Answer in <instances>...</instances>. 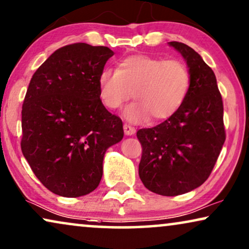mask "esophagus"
Listing matches in <instances>:
<instances>
[{
	"label": "esophagus",
	"instance_id": "esophagus-1",
	"mask_svg": "<svg viewBox=\"0 0 249 249\" xmlns=\"http://www.w3.org/2000/svg\"><path fill=\"white\" fill-rule=\"evenodd\" d=\"M124 133H125V135H127V137H130V135H134L135 134V128L132 127L131 125L124 124Z\"/></svg>",
	"mask_w": 249,
	"mask_h": 249
}]
</instances>
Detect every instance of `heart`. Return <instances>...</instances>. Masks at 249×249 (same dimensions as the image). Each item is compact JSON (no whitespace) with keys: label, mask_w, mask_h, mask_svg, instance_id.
Masks as SVG:
<instances>
[{"label":"heart","mask_w":249,"mask_h":249,"mask_svg":"<svg viewBox=\"0 0 249 249\" xmlns=\"http://www.w3.org/2000/svg\"><path fill=\"white\" fill-rule=\"evenodd\" d=\"M190 74L178 60L134 54L122 59L116 71L105 69L98 78L99 95L106 107L116 110L133 98L125 118L132 123L161 122L178 111L187 98Z\"/></svg>","instance_id":"heart-1"}]
</instances>
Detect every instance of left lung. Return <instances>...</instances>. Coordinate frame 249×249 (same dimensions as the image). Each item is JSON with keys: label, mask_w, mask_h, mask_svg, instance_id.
<instances>
[{"label": "left lung", "mask_w": 249, "mask_h": 249, "mask_svg": "<svg viewBox=\"0 0 249 249\" xmlns=\"http://www.w3.org/2000/svg\"><path fill=\"white\" fill-rule=\"evenodd\" d=\"M168 45L187 62L190 86L177 114L137 132L142 144L139 175L148 190L178 196L207 180L223 147L225 131L214 71L190 46L180 42Z\"/></svg>", "instance_id": "1"}]
</instances>
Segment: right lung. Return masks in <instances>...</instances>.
I'll return each instance as SVG.
<instances>
[{
  "label": "right lung",
  "instance_id": "add662e5",
  "mask_svg": "<svg viewBox=\"0 0 249 249\" xmlns=\"http://www.w3.org/2000/svg\"><path fill=\"white\" fill-rule=\"evenodd\" d=\"M114 55L107 46L66 45L35 71L21 111V150L36 178L61 197L97 189L109 147L124 137L121 118L99 95L98 78Z\"/></svg>",
  "mask_w": 249,
  "mask_h": 249
}]
</instances>
